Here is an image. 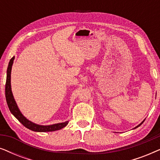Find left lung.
Returning <instances> with one entry per match:
<instances>
[{"label": "left lung", "mask_w": 160, "mask_h": 160, "mask_svg": "<svg viewBox=\"0 0 160 160\" xmlns=\"http://www.w3.org/2000/svg\"><path fill=\"white\" fill-rule=\"evenodd\" d=\"M143 122H144V120H143V122H141V124H138V125L137 127H135V128H138V127H139V126H141V124L143 123Z\"/></svg>", "instance_id": "left-lung-1"}]
</instances>
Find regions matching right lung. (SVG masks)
I'll return each instance as SVG.
<instances>
[{"mask_svg":"<svg viewBox=\"0 0 160 160\" xmlns=\"http://www.w3.org/2000/svg\"><path fill=\"white\" fill-rule=\"evenodd\" d=\"M14 57L11 59L8 63L7 68V76H6V99L7 102V105L11 113L21 122L25 128L29 130H31L35 132H52V131L59 130L60 129L65 128V126L68 124V122H62V123H58L52 124V125H39L33 123V122L29 121L26 119L19 111L17 105L15 102V100L13 96L12 92V87H11V72H12V67L14 62Z\"/></svg>","mask_w":160,"mask_h":160,"instance_id":"right-lung-1","label":"right lung"}]
</instances>
